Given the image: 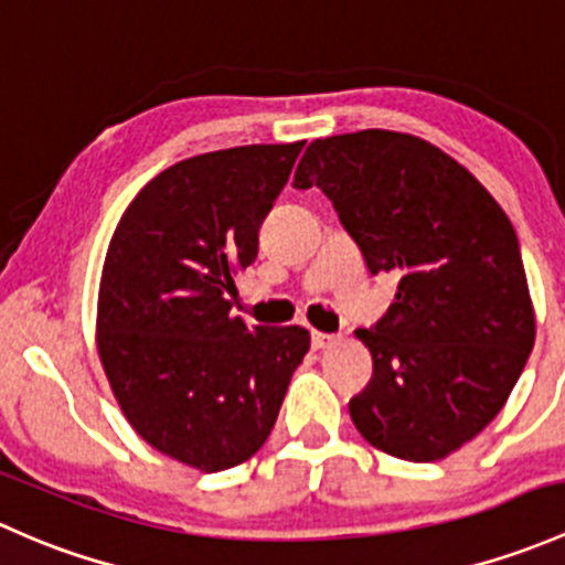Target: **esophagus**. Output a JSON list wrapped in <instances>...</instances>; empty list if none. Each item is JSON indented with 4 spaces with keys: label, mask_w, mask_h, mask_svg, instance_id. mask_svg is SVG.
<instances>
[{
    "label": "esophagus",
    "mask_w": 565,
    "mask_h": 565,
    "mask_svg": "<svg viewBox=\"0 0 565 565\" xmlns=\"http://www.w3.org/2000/svg\"><path fill=\"white\" fill-rule=\"evenodd\" d=\"M334 342H337L334 334H323V331H312V348H316V351H323V348L334 345Z\"/></svg>",
    "instance_id": "esophagus-1"
}]
</instances>
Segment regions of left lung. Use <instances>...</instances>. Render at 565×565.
Segmentation results:
<instances>
[{"instance_id":"left-lung-1","label":"left lung","mask_w":565,"mask_h":565,"mask_svg":"<svg viewBox=\"0 0 565 565\" xmlns=\"http://www.w3.org/2000/svg\"><path fill=\"white\" fill-rule=\"evenodd\" d=\"M321 188L392 307L356 337L372 377L348 403L367 444L435 462L509 399L536 340L514 225L479 179L429 141L392 130L318 138L294 177Z\"/></svg>"}]
</instances>
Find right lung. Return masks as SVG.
<instances>
[{"instance_id":"add662e5","label":"right lung","mask_w":565,"mask_h":565,"mask_svg":"<svg viewBox=\"0 0 565 565\" xmlns=\"http://www.w3.org/2000/svg\"><path fill=\"white\" fill-rule=\"evenodd\" d=\"M305 141L190 157L132 198L110 236L97 294V351L116 403L149 446L217 473L266 444L301 326H247L231 312L234 275Z\"/></svg>"}]
</instances>
